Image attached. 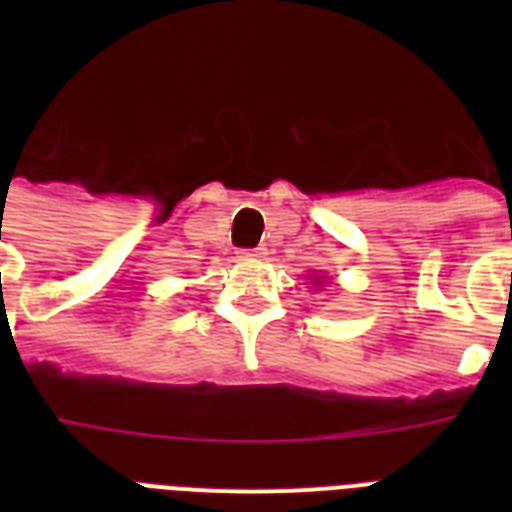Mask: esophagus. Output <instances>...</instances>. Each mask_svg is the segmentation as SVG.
I'll return each instance as SVG.
<instances>
[{
  "label": "esophagus",
  "mask_w": 512,
  "mask_h": 512,
  "mask_svg": "<svg viewBox=\"0 0 512 512\" xmlns=\"http://www.w3.org/2000/svg\"><path fill=\"white\" fill-rule=\"evenodd\" d=\"M241 260H249V257H257V249H239Z\"/></svg>",
  "instance_id": "34e87169"
}]
</instances>
